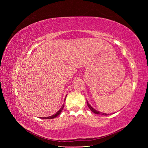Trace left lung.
I'll return each mask as SVG.
<instances>
[{
	"label": "left lung",
	"instance_id": "left-lung-1",
	"mask_svg": "<svg viewBox=\"0 0 148 148\" xmlns=\"http://www.w3.org/2000/svg\"><path fill=\"white\" fill-rule=\"evenodd\" d=\"M87 105H88V107L89 108V109H90L92 112H94V113L96 114H99V115H109V114H106V113H103V112H101L96 110V109H94L93 107L90 104H89V103H88V101H87Z\"/></svg>",
	"mask_w": 148,
	"mask_h": 148
}]
</instances>
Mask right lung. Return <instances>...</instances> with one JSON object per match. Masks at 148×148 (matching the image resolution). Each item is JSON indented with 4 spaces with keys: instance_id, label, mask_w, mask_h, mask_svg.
<instances>
[{
    "instance_id": "obj_1",
    "label": "right lung",
    "mask_w": 148,
    "mask_h": 148,
    "mask_svg": "<svg viewBox=\"0 0 148 148\" xmlns=\"http://www.w3.org/2000/svg\"><path fill=\"white\" fill-rule=\"evenodd\" d=\"M66 97H65V99H64V102L65 101ZM64 104H63V105H62V106L61 108L60 109V110H58L55 114H53V115H51V116H49V117H41V119H55L56 117H57L58 115H59L60 114V113L62 112V110H63V109H64Z\"/></svg>"
}]
</instances>
